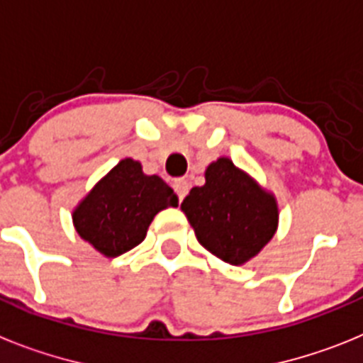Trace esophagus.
Masks as SVG:
<instances>
[{
    "label": "esophagus",
    "mask_w": 363,
    "mask_h": 363,
    "mask_svg": "<svg viewBox=\"0 0 363 363\" xmlns=\"http://www.w3.org/2000/svg\"><path fill=\"white\" fill-rule=\"evenodd\" d=\"M173 188H175V194L177 197H179V201H182L186 197L188 190H190V184H188L186 179H177V181L173 182Z\"/></svg>",
    "instance_id": "1"
}]
</instances>
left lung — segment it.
I'll return each mask as SVG.
<instances>
[{
    "mask_svg": "<svg viewBox=\"0 0 363 363\" xmlns=\"http://www.w3.org/2000/svg\"><path fill=\"white\" fill-rule=\"evenodd\" d=\"M181 210L197 242L233 266L257 257L279 227L275 196L225 157L206 167L205 184L191 188Z\"/></svg>",
    "mask_w": 363,
    "mask_h": 363,
    "instance_id": "1",
    "label": "left lung"
}]
</instances>
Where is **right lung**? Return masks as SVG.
Masks as SVG:
<instances>
[{
    "instance_id": "1",
    "label": "right lung",
    "mask_w": 363,
    "mask_h": 363,
    "mask_svg": "<svg viewBox=\"0 0 363 363\" xmlns=\"http://www.w3.org/2000/svg\"><path fill=\"white\" fill-rule=\"evenodd\" d=\"M177 205L179 197L160 177L145 175L142 164L123 158L73 210V225L96 251L116 258L144 242L160 210Z\"/></svg>"
}]
</instances>
